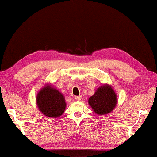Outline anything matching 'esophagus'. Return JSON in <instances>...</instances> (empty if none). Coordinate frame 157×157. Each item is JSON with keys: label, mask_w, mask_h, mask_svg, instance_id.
Returning a JSON list of instances; mask_svg holds the SVG:
<instances>
[{"label": "esophagus", "mask_w": 157, "mask_h": 157, "mask_svg": "<svg viewBox=\"0 0 157 157\" xmlns=\"http://www.w3.org/2000/svg\"><path fill=\"white\" fill-rule=\"evenodd\" d=\"M74 98H75L76 101H81L82 98V96H76V97H74Z\"/></svg>", "instance_id": "esophagus-1"}]
</instances>
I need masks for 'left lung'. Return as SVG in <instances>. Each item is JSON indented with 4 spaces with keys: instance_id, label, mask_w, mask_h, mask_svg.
I'll list each match as a JSON object with an SVG mask.
<instances>
[{
    "instance_id": "left-lung-1",
    "label": "left lung",
    "mask_w": 157,
    "mask_h": 157,
    "mask_svg": "<svg viewBox=\"0 0 157 157\" xmlns=\"http://www.w3.org/2000/svg\"><path fill=\"white\" fill-rule=\"evenodd\" d=\"M117 101V95L113 89L107 85L98 88L88 100L93 110L99 115L110 112L116 106Z\"/></svg>"
}]
</instances>
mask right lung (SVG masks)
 Listing matches in <instances>:
<instances>
[{
    "label": "right lung",
    "instance_id": "right-lung-1",
    "mask_svg": "<svg viewBox=\"0 0 157 157\" xmlns=\"http://www.w3.org/2000/svg\"><path fill=\"white\" fill-rule=\"evenodd\" d=\"M36 103L40 112L47 117L56 118L65 111L66 103L63 94L50 86H47L37 94Z\"/></svg>",
    "mask_w": 157,
    "mask_h": 157
}]
</instances>
